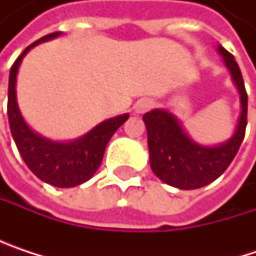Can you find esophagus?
Segmentation results:
<instances>
[{"mask_svg": "<svg viewBox=\"0 0 256 256\" xmlns=\"http://www.w3.org/2000/svg\"><path fill=\"white\" fill-rule=\"evenodd\" d=\"M133 108H134V112L136 114H144V112H146V111H150L152 108V100H150V99H140V100H138L134 104Z\"/></svg>", "mask_w": 256, "mask_h": 256, "instance_id": "esophagus-1", "label": "esophagus"}]
</instances>
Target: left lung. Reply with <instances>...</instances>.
Masks as SVG:
<instances>
[{
  "label": "left lung",
  "mask_w": 256,
  "mask_h": 256,
  "mask_svg": "<svg viewBox=\"0 0 256 256\" xmlns=\"http://www.w3.org/2000/svg\"><path fill=\"white\" fill-rule=\"evenodd\" d=\"M231 80L240 96V116L230 139L206 146L192 140L175 114L168 110H152L142 118L146 126L150 164L157 178L179 190L202 188L220 178L236 157L244 138L248 94L234 56L218 46Z\"/></svg>",
  "instance_id": "obj_1"
}]
</instances>
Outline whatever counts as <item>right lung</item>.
Instances as JSON below:
<instances>
[{"instance_id":"obj_1","label":"right lung","mask_w":256,"mask_h":256,"mask_svg":"<svg viewBox=\"0 0 256 256\" xmlns=\"http://www.w3.org/2000/svg\"><path fill=\"white\" fill-rule=\"evenodd\" d=\"M62 32H53L40 38L38 41L28 46L25 52L16 59L10 70L8 78L7 114L16 146L30 172L42 182H47L53 186L71 188L88 180L94 175L102 163L104 152L111 136L128 120V114L108 118L81 138L68 142L52 140L29 128L19 110L16 98V80L19 66L30 48L40 42L58 38Z\"/></svg>"}]
</instances>
